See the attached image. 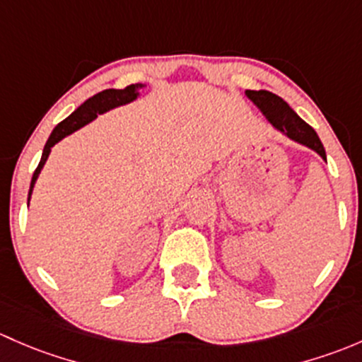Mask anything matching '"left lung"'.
<instances>
[{
  "mask_svg": "<svg viewBox=\"0 0 362 362\" xmlns=\"http://www.w3.org/2000/svg\"><path fill=\"white\" fill-rule=\"evenodd\" d=\"M245 95L262 110V113L275 129L284 132L286 136L291 137L296 143L312 148L315 153H319L326 160V150L320 143L317 132L307 122L301 120L284 99L268 90H245Z\"/></svg>",
  "mask_w": 362,
  "mask_h": 362,
  "instance_id": "obj_1",
  "label": "left lung"
}]
</instances>
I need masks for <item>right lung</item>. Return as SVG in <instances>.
I'll return each mask as SVG.
<instances>
[{
  "instance_id": "add662e5",
  "label": "right lung",
  "mask_w": 362,
  "mask_h": 362,
  "mask_svg": "<svg viewBox=\"0 0 362 362\" xmlns=\"http://www.w3.org/2000/svg\"><path fill=\"white\" fill-rule=\"evenodd\" d=\"M141 87H143L141 83H132V85H129V87L122 88V90H117V88H107V90L99 92V94L92 95L90 99L85 100V103L81 104V106L78 107L76 111H74V113H71L69 117L66 118V120H62L61 124H59L54 130H52L50 137H48L47 144H45V148H43L42 160H40V163H38V167H36L35 174H33L28 202H29V199H31L33 186H35L36 180H38V174L42 173L45 162H47L48 155H50L52 146H54L55 143H59L61 139H64L66 136L73 134L74 130H78L80 127L87 125L88 122L94 120V118L98 117V113L100 115V113H104V111L111 110V107L122 106V104H127V103H130V100H134L137 98V94H139Z\"/></svg>"
}]
</instances>
